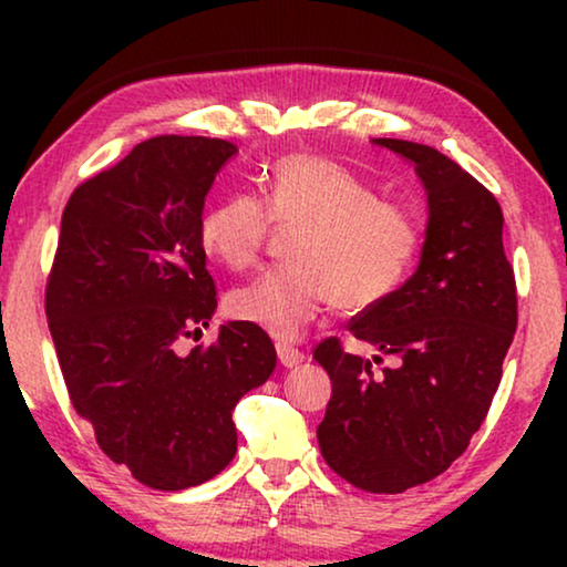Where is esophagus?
<instances>
[{"mask_svg": "<svg viewBox=\"0 0 567 567\" xmlns=\"http://www.w3.org/2000/svg\"><path fill=\"white\" fill-rule=\"evenodd\" d=\"M276 351H278V361L289 369L299 367V363L305 361V351H299V348H293L291 343H276Z\"/></svg>", "mask_w": 567, "mask_h": 567, "instance_id": "34e87169", "label": "esophagus"}]
</instances>
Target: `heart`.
<instances>
[{
    "mask_svg": "<svg viewBox=\"0 0 567 567\" xmlns=\"http://www.w3.org/2000/svg\"><path fill=\"white\" fill-rule=\"evenodd\" d=\"M299 227L293 266L274 268L231 291L229 312L276 338H297L324 307L355 315L382 305L421 252V227L405 208L338 162L315 154L281 157L266 175V200L229 193L200 216L204 250L231 270L258 262L270 224Z\"/></svg>",
    "mask_w": 567,
    "mask_h": 567,
    "instance_id": "heart-1",
    "label": "heart"
}]
</instances>
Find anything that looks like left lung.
I'll return each mask as SVG.
<instances>
[{"instance_id": "8db88e82", "label": "left lung", "mask_w": 567, "mask_h": 567, "mask_svg": "<svg viewBox=\"0 0 567 567\" xmlns=\"http://www.w3.org/2000/svg\"><path fill=\"white\" fill-rule=\"evenodd\" d=\"M413 162L429 193L417 270L348 330L374 361L324 338L315 359L332 394L317 441L332 472L367 493H405L452 467L483 425L518 322L503 212L483 183L433 146L374 138ZM395 361L382 375L373 363Z\"/></svg>"}]
</instances>
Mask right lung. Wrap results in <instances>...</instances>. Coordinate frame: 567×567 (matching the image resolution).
Masks as SVG:
<instances>
[{"label":"right lung","instance_id":"obj_1","mask_svg":"<svg viewBox=\"0 0 567 567\" xmlns=\"http://www.w3.org/2000/svg\"><path fill=\"white\" fill-rule=\"evenodd\" d=\"M237 146L154 136L76 185L45 281V317L69 400L97 446L154 491H185L237 452L231 410L276 369L268 332L208 328L216 284L198 224L206 193Z\"/></svg>","mask_w":567,"mask_h":567}]
</instances>
